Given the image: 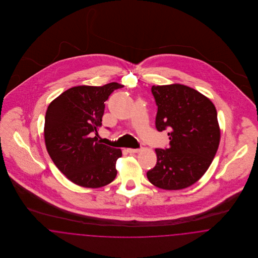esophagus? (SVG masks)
Wrapping results in <instances>:
<instances>
[{
    "mask_svg": "<svg viewBox=\"0 0 258 258\" xmlns=\"http://www.w3.org/2000/svg\"><path fill=\"white\" fill-rule=\"evenodd\" d=\"M142 149L141 148H138V149H127V152L130 154H135V153H139Z\"/></svg>",
    "mask_w": 258,
    "mask_h": 258,
    "instance_id": "esophagus-1",
    "label": "esophagus"
}]
</instances>
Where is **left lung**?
Listing matches in <instances>:
<instances>
[{"label": "left lung", "mask_w": 258, "mask_h": 258, "mask_svg": "<svg viewBox=\"0 0 258 258\" xmlns=\"http://www.w3.org/2000/svg\"><path fill=\"white\" fill-rule=\"evenodd\" d=\"M158 106L156 127L169 131V147L156 149L157 164L147 172L158 187L182 189L207 171L218 151L221 133L213 102L181 84L152 87Z\"/></svg>", "instance_id": "8db88e82"}]
</instances>
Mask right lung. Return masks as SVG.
<instances>
[{
  "label": "right lung",
  "instance_id": "obj_1",
  "mask_svg": "<svg viewBox=\"0 0 258 258\" xmlns=\"http://www.w3.org/2000/svg\"><path fill=\"white\" fill-rule=\"evenodd\" d=\"M123 88L116 82L101 87L71 88L54 99L45 115L44 139L51 160L74 184L100 187L111 183L116 175L120 149L100 143L104 102L111 94Z\"/></svg>",
  "mask_w": 258,
  "mask_h": 258
}]
</instances>
